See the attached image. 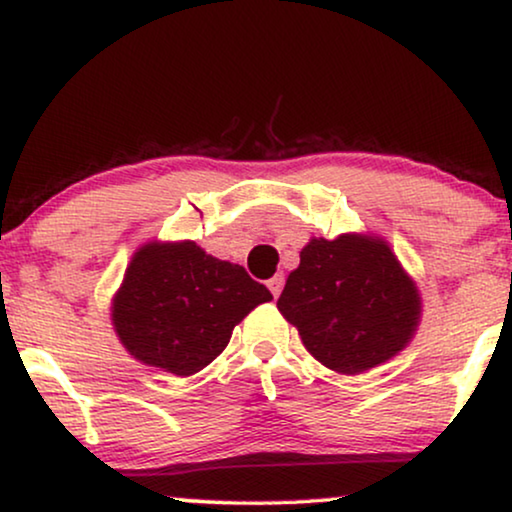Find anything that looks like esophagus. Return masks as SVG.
Listing matches in <instances>:
<instances>
[{"mask_svg": "<svg viewBox=\"0 0 512 512\" xmlns=\"http://www.w3.org/2000/svg\"><path fill=\"white\" fill-rule=\"evenodd\" d=\"M268 289L272 291V296L279 298V293H282V289H284V275H282V272H279V275H275V277L270 279Z\"/></svg>", "mask_w": 512, "mask_h": 512, "instance_id": "34e87169", "label": "esophagus"}]
</instances>
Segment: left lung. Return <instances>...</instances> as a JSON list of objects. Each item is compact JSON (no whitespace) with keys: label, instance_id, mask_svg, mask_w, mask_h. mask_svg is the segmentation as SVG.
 Segmentation results:
<instances>
[{"label":"left lung","instance_id":"8db88e82","mask_svg":"<svg viewBox=\"0 0 512 512\" xmlns=\"http://www.w3.org/2000/svg\"><path fill=\"white\" fill-rule=\"evenodd\" d=\"M314 359L359 375L394 359L415 338L422 293L380 235L312 237L277 300Z\"/></svg>","mask_w":512,"mask_h":512}]
</instances>
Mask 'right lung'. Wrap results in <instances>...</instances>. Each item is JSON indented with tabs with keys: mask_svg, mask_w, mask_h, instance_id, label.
I'll use <instances>...</instances> for the list:
<instances>
[{
	"mask_svg": "<svg viewBox=\"0 0 512 512\" xmlns=\"http://www.w3.org/2000/svg\"><path fill=\"white\" fill-rule=\"evenodd\" d=\"M272 300L242 265L207 254L193 240L144 242L111 298V324L132 359L177 377L200 373L233 328Z\"/></svg>",
	"mask_w": 512,
	"mask_h": 512,
	"instance_id": "right-lung-1",
	"label": "right lung"
}]
</instances>
